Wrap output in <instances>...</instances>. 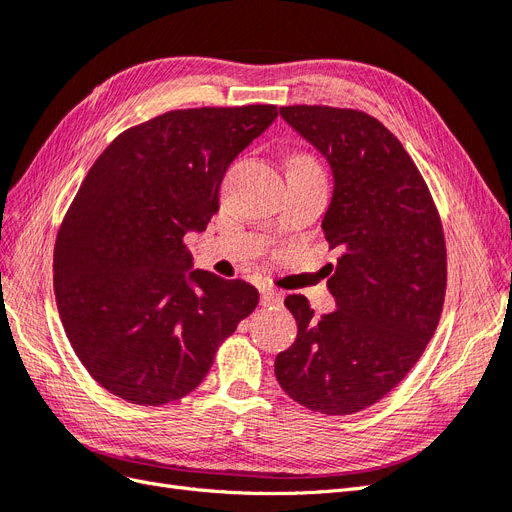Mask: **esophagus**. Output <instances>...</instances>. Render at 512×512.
Returning a JSON list of instances; mask_svg holds the SVG:
<instances>
[{"label":"esophagus","mask_w":512,"mask_h":512,"mask_svg":"<svg viewBox=\"0 0 512 512\" xmlns=\"http://www.w3.org/2000/svg\"><path fill=\"white\" fill-rule=\"evenodd\" d=\"M281 301H284V296H281V292L273 290V288H264L260 292V305L262 307H271V305H279Z\"/></svg>","instance_id":"obj_1"}]
</instances>
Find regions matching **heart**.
<instances>
[{"label":"heart","mask_w":512,"mask_h":512,"mask_svg":"<svg viewBox=\"0 0 512 512\" xmlns=\"http://www.w3.org/2000/svg\"><path fill=\"white\" fill-rule=\"evenodd\" d=\"M294 161H296V163H303V165H309V167H315V169H317V165H315V163L311 161V158H309V156H296V158H294Z\"/></svg>","instance_id":"heart-1"}]
</instances>
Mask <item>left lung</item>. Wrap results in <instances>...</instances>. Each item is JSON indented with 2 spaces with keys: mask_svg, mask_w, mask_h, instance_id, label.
<instances>
[{
  "mask_svg": "<svg viewBox=\"0 0 512 512\" xmlns=\"http://www.w3.org/2000/svg\"><path fill=\"white\" fill-rule=\"evenodd\" d=\"M279 114L330 165L322 228L341 256L326 281L332 313L317 320L305 296H286L298 332L275 377L303 407L349 415L396 387L432 339L447 286L443 226L411 156L377 118L326 105Z\"/></svg>",
  "mask_w": 512,
  "mask_h": 512,
  "instance_id": "left-lung-1",
  "label": "left lung"
}]
</instances>
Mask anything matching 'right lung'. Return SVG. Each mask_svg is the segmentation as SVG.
<instances>
[{
    "label": "right lung",
    "instance_id": "add662e5",
    "mask_svg": "<svg viewBox=\"0 0 512 512\" xmlns=\"http://www.w3.org/2000/svg\"><path fill=\"white\" fill-rule=\"evenodd\" d=\"M275 118V105L167 112L120 133L86 173L52 273L69 343L114 396H186L256 309L248 281L195 269L184 235L205 231L228 165Z\"/></svg>",
    "mask_w": 512,
    "mask_h": 512
}]
</instances>
